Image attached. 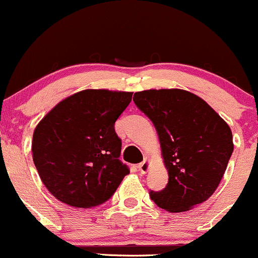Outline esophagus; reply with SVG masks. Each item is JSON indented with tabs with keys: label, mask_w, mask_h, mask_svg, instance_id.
<instances>
[{
	"label": "esophagus",
	"mask_w": 258,
	"mask_h": 258,
	"mask_svg": "<svg viewBox=\"0 0 258 258\" xmlns=\"http://www.w3.org/2000/svg\"><path fill=\"white\" fill-rule=\"evenodd\" d=\"M138 169H140V171L142 172V174H147V172L149 171V169H151V161H149V159H144L142 163L138 165Z\"/></svg>",
	"instance_id": "34e87169"
}]
</instances>
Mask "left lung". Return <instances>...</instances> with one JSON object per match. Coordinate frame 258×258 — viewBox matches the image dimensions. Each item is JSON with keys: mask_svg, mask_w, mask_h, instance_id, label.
Segmentation results:
<instances>
[{"mask_svg": "<svg viewBox=\"0 0 258 258\" xmlns=\"http://www.w3.org/2000/svg\"><path fill=\"white\" fill-rule=\"evenodd\" d=\"M134 101L154 123L168 185L149 192L158 207L189 211L214 194L234 151L229 124L194 93L183 89H148Z\"/></svg>", "mask_w": 258, "mask_h": 258, "instance_id": "obj_1", "label": "left lung"}]
</instances>
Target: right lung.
Segmentation results:
<instances>
[{"label":"right lung","mask_w":258,"mask_h":258,"mask_svg":"<svg viewBox=\"0 0 258 258\" xmlns=\"http://www.w3.org/2000/svg\"><path fill=\"white\" fill-rule=\"evenodd\" d=\"M132 92L86 89L47 112L33 134V160L53 197L75 208L103 205L130 170L118 160L115 122Z\"/></svg>","instance_id":"right-lung-1"}]
</instances>
